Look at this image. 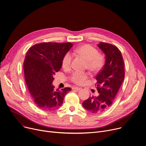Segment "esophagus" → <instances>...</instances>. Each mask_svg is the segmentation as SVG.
Listing matches in <instances>:
<instances>
[{"instance_id": "obj_1", "label": "esophagus", "mask_w": 146, "mask_h": 146, "mask_svg": "<svg viewBox=\"0 0 146 146\" xmlns=\"http://www.w3.org/2000/svg\"><path fill=\"white\" fill-rule=\"evenodd\" d=\"M72 89H74V90H77V91L80 90V89H81V88H78V87H76V86H74V87H72Z\"/></svg>"}]
</instances>
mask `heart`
Segmentation results:
<instances>
[{
	"label": "heart",
	"instance_id": "heart-1",
	"mask_svg": "<svg viewBox=\"0 0 146 146\" xmlns=\"http://www.w3.org/2000/svg\"><path fill=\"white\" fill-rule=\"evenodd\" d=\"M76 53L83 56L87 61V68L93 72L99 71L103 67L105 58L103 54L98 53L94 47L90 44H84L78 47L75 50ZM72 55L70 52L64 55L62 65L64 68L68 69L71 67L72 61ZM88 78V74L75 71L71 75L72 81L77 85H82Z\"/></svg>",
	"mask_w": 146,
	"mask_h": 146
}]
</instances>
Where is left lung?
<instances>
[{"mask_svg":"<svg viewBox=\"0 0 146 146\" xmlns=\"http://www.w3.org/2000/svg\"><path fill=\"white\" fill-rule=\"evenodd\" d=\"M98 46L105 54V64L96 77L98 96L85 100L83 107L93 114L106 111L112 104L125 77L124 61L118 47L100 42Z\"/></svg>","mask_w":146,"mask_h":146,"instance_id":"8db88e82","label":"left lung"}]
</instances>
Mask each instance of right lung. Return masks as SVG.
Wrapping results in <instances>:
<instances>
[{"mask_svg": "<svg viewBox=\"0 0 146 146\" xmlns=\"http://www.w3.org/2000/svg\"><path fill=\"white\" fill-rule=\"evenodd\" d=\"M72 43L44 42L32 46L24 61L25 82L35 105L39 109L52 111L62 105L65 95L71 90H55L52 85L55 73L60 70L62 60Z\"/></svg>", "mask_w": 146, "mask_h": 146, "instance_id": "obj_1", "label": "right lung"}]
</instances>
